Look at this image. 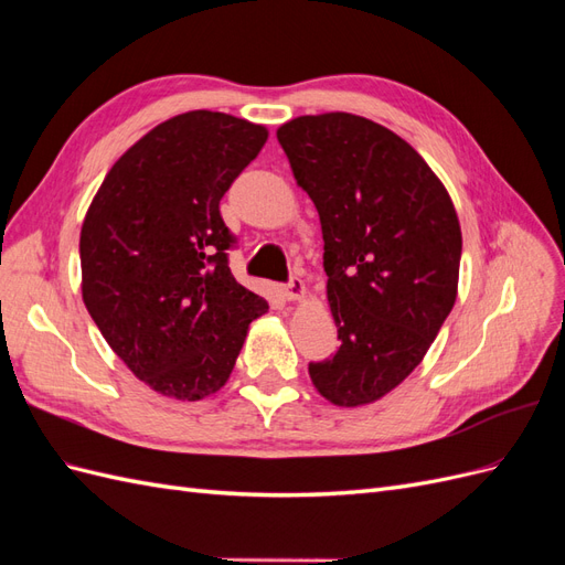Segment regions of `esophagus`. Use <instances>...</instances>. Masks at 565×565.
Instances as JSON below:
<instances>
[{
  "label": "esophagus",
  "mask_w": 565,
  "mask_h": 565,
  "mask_svg": "<svg viewBox=\"0 0 565 565\" xmlns=\"http://www.w3.org/2000/svg\"><path fill=\"white\" fill-rule=\"evenodd\" d=\"M280 292H282V297L289 299V301L301 299V297H303V280L297 278V276H292L285 285H280Z\"/></svg>",
  "instance_id": "34e87169"
}]
</instances>
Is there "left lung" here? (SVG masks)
Listing matches in <instances>:
<instances>
[{
  "mask_svg": "<svg viewBox=\"0 0 565 565\" xmlns=\"http://www.w3.org/2000/svg\"><path fill=\"white\" fill-rule=\"evenodd\" d=\"M278 141L320 216L341 341L309 374L334 405L372 403L422 363L455 306L452 200L419 152L372 119L303 115L278 129Z\"/></svg>",
  "mask_w": 565,
  "mask_h": 565,
  "instance_id": "obj_1",
  "label": "left lung"
}]
</instances>
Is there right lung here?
Masks as SVG:
<instances>
[{
	"label": "right lung",
	"instance_id": "add662e5",
	"mask_svg": "<svg viewBox=\"0 0 565 565\" xmlns=\"http://www.w3.org/2000/svg\"><path fill=\"white\" fill-rule=\"evenodd\" d=\"M262 125L193 110L148 131L100 183L79 235L82 299L152 391L200 401L231 377L264 297L233 278L218 202L259 156Z\"/></svg>",
	"mask_w": 565,
	"mask_h": 565
}]
</instances>
